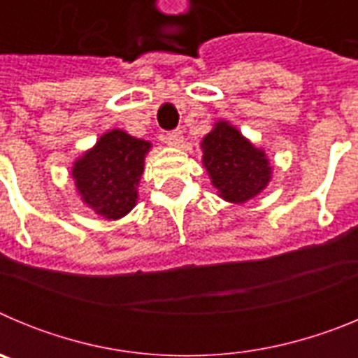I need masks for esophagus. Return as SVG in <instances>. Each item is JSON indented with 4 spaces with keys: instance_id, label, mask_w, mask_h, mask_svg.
Segmentation results:
<instances>
[{
    "instance_id": "1",
    "label": "esophagus",
    "mask_w": 358,
    "mask_h": 358,
    "mask_svg": "<svg viewBox=\"0 0 358 358\" xmlns=\"http://www.w3.org/2000/svg\"><path fill=\"white\" fill-rule=\"evenodd\" d=\"M164 143L170 147H179L182 143V132L181 131H170L164 134Z\"/></svg>"
}]
</instances>
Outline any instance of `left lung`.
Returning <instances> with one entry per match:
<instances>
[{
	"instance_id": "8db88e82",
	"label": "left lung",
	"mask_w": 358,
	"mask_h": 358,
	"mask_svg": "<svg viewBox=\"0 0 358 358\" xmlns=\"http://www.w3.org/2000/svg\"><path fill=\"white\" fill-rule=\"evenodd\" d=\"M202 150L211 182L226 201L245 202L260 194L271 179V166L264 152L252 147L226 122L217 123L204 138Z\"/></svg>"
}]
</instances>
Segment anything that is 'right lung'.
<instances>
[{
    "mask_svg": "<svg viewBox=\"0 0 358 358\" xmlns=\"http://www.w3.org/2000/svg\"><path fill=\"white\" fill-rule=\"evenodd\" d=\"M150 143L123 131H110L75 163L73 177L85 204L106 218H120L134 208L136 186Z\"/></svg>",
    "mask_w": 358,
    "mask_h": 358,
    "instance_id": "obj_1",
    "label": "right lung"
}]
</instances>
